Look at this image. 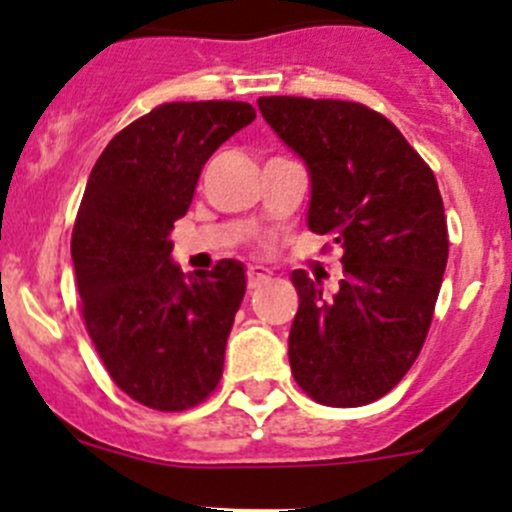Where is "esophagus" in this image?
Returning a JSON list of instances; mask_svg holds the SVG:
<instances>
[{
	"mask_svg": "<svg viewBox=\"0 0 512 512\" xmlns=\"http://www.w3.org/2000/svg\"><path fill=\"white\" fill-rule=\"evenodd\" d=\"M267 280H270V270H267V267H262V265L247 267V287H250V289L265 285Z\"/></svg>",
	"mask_w": 512,
	"mask_h": 512,
	"instance_id": "esophagus-1",
	"label": "esophagus"
}]
</instances>
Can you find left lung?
Masks as SVG:
<instances>
[{"instance_id": "obj_1", "label": "left lung", "mask_w": 512, "mask_h": 512, "mask_svg": "<svg viewBox=\"0 0 512 512\" xmlns=\"http://www.w3.org/2000/svg\"><path fill=\"white\" fill-rule=\"evenodd\" d=\"M257 106L307 165L309 230L344 250L332 297L292 272V374L324 406L371 404L404 379L431 327L448 260L438 183L399 128L361 103L262 96Z\"/></svg>"}]
</instances>
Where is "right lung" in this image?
Wrapping results in <instances>:
<instances>
[{
    "instance_id": "add662e5",
    "label": "right lung",
    "mask_w": 512,
    "mask_h": 512,
    "mask_svg": "<svg viewBox=\"0 0 512 512\" xmlns=\"http://www.w3.org/2000/svg\"><path fill=\"white\" fill-rule=\"evenodd\" d=\"M252 121L242 101L163 103L108 143L86 183L71 237L81 312L111 379L148 409H190L223 376L245 265L183 275L170 232L208 158Z\"/></svg>"
}]
</instances>
